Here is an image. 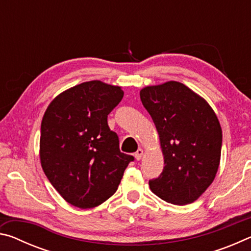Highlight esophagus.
I'll list each match as a JSON object with an SVG mask.
<instances>
[{
	"mask_svg": "<svg viewBox=\"0 0 251 251\" xmlns=\"http://www.w3.org/2000/svg\"><path fill=\"white\" fill-rule=\"evenodd\" d=\"M143 155H144V151L142 150V148H138L137 151L135 152V158H136V160H141Z\"/></svg>",
	"mask_w": 251,
	"mask_h": 251,
	"instance_id": "obj_1",
	"label": "esophagus"
}]
</instances>
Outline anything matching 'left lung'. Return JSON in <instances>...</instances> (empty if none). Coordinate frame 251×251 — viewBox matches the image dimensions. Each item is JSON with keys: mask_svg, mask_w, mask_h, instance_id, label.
<instances>
[{"mask_svg": "<svg viewBox=\"0 0 251 251\" xmlns=\"http://www.w3.org/2000/svg\"><path fill=\"white\" fill-rule=\"evenodd\" d=\"M141 100L158 131L165 167L151 192L174 205L198 199L217 174L223 133L207 101L179 82L147 86Z\"/></svg>", "mask_w": 251, "mask_h": 251, "instance_id": "obj_1", "label": "left lung"}]
</instances>
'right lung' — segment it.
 Segmentation results:
<instances>
[{"mask_svg": "<svg viewBox=\"0 0 251 251\" xmlns=\"http://www.w3.org/2000/svg\"><path fill=\"white\" fill-rule=\"evenodd\" d=\"M121 87L85 82L55 97L42 120L40 157L46 177L67 202L87 209L113 196L134 157L120 151L107 116Z\"/></svg>", "mask_w": 251, "mask_h": 251, "instance_id": "obj_1", "label": "right lung"}]
</instances>
